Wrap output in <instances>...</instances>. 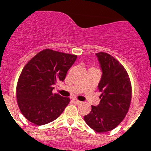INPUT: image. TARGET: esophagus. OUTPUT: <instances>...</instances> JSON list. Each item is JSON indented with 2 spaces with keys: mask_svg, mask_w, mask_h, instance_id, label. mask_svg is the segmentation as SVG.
<instances>
[{
  "mask_svg": "<svg viewBox=\"0 0 151 151\" xmlns=\"http://www.w3.org/2000/svg\"><path fill=\"white\" fill-rule=\"evenodd\" d=\"M72 102L73 103H74V104H81V101H78V100H76V99H73L72 100Z\"/></svg>",
  "mask_w": 151,
  "mask_h": 151,
  "instance_id": "obj_1",
  "label": "esophagus"
}]
</instances>
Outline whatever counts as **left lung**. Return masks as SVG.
Returning <instances> with one entry per match:
<instances>
[{
    "instance_id": "obj_1",
    "label": "left lung",
    "mask_w": 151,
    "mask_h": 151,
    "mask_svg": "<svg viewBox=\"0 0 151 151\" xmlns=\"http://www.w3.org/2000/svg\"><path fill=\"white\" fill-rule=\"evenodd\" d=\"M95 54L102 72L98 84L101 101L97 106H91V111L84 119L93 130L104 132L115 129L125 118L130 106L132 87L120 63L104 52Z\"/></svg>"
}]
</instances>
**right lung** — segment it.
<instances>
[{
	"mask_svg": "<svg viewBox=\"0 0 151 151\" xmlns=\"http://www.w3.org/2000/svg\"><path fill=\"white\" fill-rule=\"evenodd\" d=\"M76 58V55L45 49L24 66L17 83V98L28 120L42 125L60 116L70 99L52 91L56 82L65 79Z\"/></svg>",
	"mask_w": 151,
	"mask_h": 151,
	"instance_id": "1",
	"label": "right lung"
}]
</instances>
